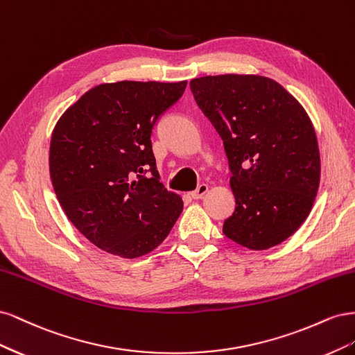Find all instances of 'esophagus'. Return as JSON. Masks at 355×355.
Returning a JSON list of instances; mask_svg holds the SVG:
<instances>
[{"label":"esophagus","mask_w":355,"mask_h":355,"mask_svg":"<svg viewBox=\"0 0 355 355\" xmlns=\"http://www.w3.org/2000/svg\"><path fill=\"white\" fill-rule=\"evenodd\" d=\"M207 191H209V185L201 184V185H198V188L196 191L191 192V197L194 198V200H200V198H202L204 196H206Z\"/></svg>","instance_id":"obj_1"}]
</instances>
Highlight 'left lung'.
Returning a JSON list of instances; mask_svg holds the SVG:
<instances>
[{
  "instance_id": "obj_1",
  "label": "left lung",
  "mask_w": 355,
  "mask_h": 355,
  "mask_svg": "<svg viewBox=\"0 0 355 355\" xmlns=\"http://www.w3.org/2000/svg\"><path fill=\"white\" fill-rule=\"evenodd\" d=\"M191 92L222 137L235 210L223 234L252 250L288 239L304 223L320 184L309 116L292 94L259 75L194 78Z\"/></svg>"
}]
</instances>
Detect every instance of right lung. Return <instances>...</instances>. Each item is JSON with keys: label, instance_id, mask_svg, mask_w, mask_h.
Segmentation results:
<instances>
[{"label": "right lung", "instance_id": "right-lung-1", "mask_svg": "<svg viewBox=\"0 0 355 355\" xmlns=\"http://www.w3.org/2000/svg\"><path fill=\"white\" fill-rule=\"evenodd\" d=\"M187 81H120L85 92L51 135L50 178L68 219L99 249L133 259L166 240L184 202L159 182L151 135Z\"/></svg>", "mask_w": 355, "mask_h": 355}]
</instances>
